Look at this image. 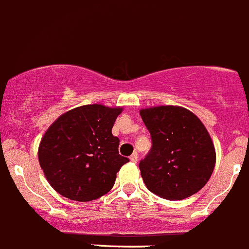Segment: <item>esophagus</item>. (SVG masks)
Listing matches in <instances>:
<instances>
[{"label": "esophagus", "instance_id": "1", "mask_svg": "<svg viewBox=\"0 0 249 249\" xmlns=\"http://www.w3.org/2000/svg\"><path fill=\"white\" fill-rule=\"evenodd\" d=\"M130 162H133V163H138V153L137 152H134L133 153L132 156H130Z\"/></svg>", "mask_w": 249, "mask_h": 249}]
</instances>
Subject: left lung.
Here are the masks:
<instances>
[{
  "label": "left lung",
  "mask_w": 249,
  "mask_h": 249,
  "mask_svg": "<svg viewBox=\"0 0 249 249\" xmlns=\"http://www.w3.org/2000/svg\"><path fill=\"white\" fill-rule=\"evenodd\" d=\"M152 147L139 169L146 187L168 200L199 192L212 175L216 151L209 132L189 110L160 106L140 110Z\"/></svg>",
  "instance_id": "8db88e82"
}]
</instances>
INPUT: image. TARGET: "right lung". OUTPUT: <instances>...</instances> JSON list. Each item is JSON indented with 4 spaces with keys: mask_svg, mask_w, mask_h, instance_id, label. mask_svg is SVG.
Wrapping results in <instances>:
<instances>
[{
    "mask_svg": "<svg viewBox=\"0 0 249 249\" xmlns=\"http://www.w3.org/2000/svg\"><path fill=\"white\" fill-rule=\"evenodd\" d=\"M122 107L89 104L61 115L43 135L40 168L50 186L65 198L91 201L107 194L116 174L129 162L119 155L120 140L111 133Z\"/></svg>",
    "mask_w": 249,
    "mask_h": 249,
    "instance_id": "add662e5",
    "label": "right lung"
}]
</instances>
